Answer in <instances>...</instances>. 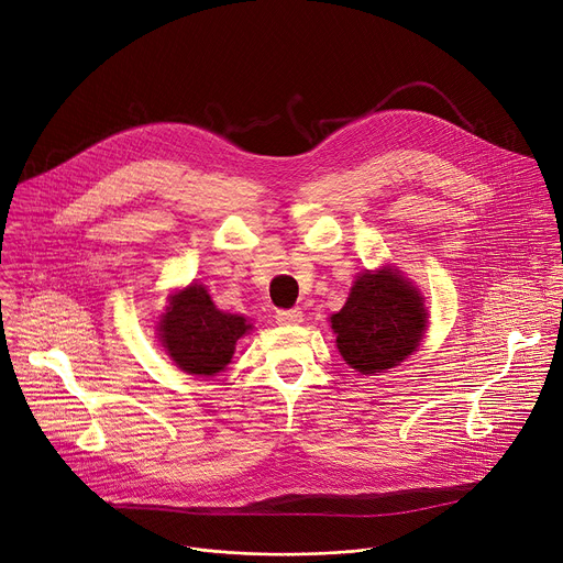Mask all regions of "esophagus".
Instances as JSON below:
<instances>
[{
    "label": "esophagus",
    "mask_w": 563,
    "mask_h": 563,
    "mask_svg": "<svg viewBox=\"0 0 563 563\" xmlns=\"http://www.w3.org/2000/svg\"><path fill=\"white\" fill-rule=\"evenodd\" d=\"M276 320L280 325H298L302 320V311L298 307H291V309H278L276 311Z\"/></svg>",
    "instance_id": "obj_1"
}]
</instances>
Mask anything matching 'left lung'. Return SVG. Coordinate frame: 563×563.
I'll return each instance as SVG.
<instances>
[{
    "label": "left lung",
    "instance_id": "obj_1",
    "mask_svg": "<svg viewBox=\"0 0 563 563\" xmlns=\"http://www.w3.org/2000/svg\"><path fill=\"white\" fill-rule=\"evenodd\" d=\"M428 311L396 269L361 274L345 307L332 316L336 347L361 374L385 372L421 343Z\"/></svg>",
    "mask_w": 563,
    "mask_h": 563
}]
</instances>
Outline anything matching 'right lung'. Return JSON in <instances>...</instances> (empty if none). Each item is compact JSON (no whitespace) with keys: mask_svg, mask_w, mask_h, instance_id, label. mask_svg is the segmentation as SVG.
<instances>
[{"mask_svg":"<svg viewBox=\"0 0 563 563\" xmlns=\"http://www.w3.org/2000/svg\"><path fill=\"white\" fill-rule=\"evenodd\" d=\"M247 330L252 325L243 316L216 309L207 289L191 285L172 296L167 313L159 320V341L187 374L213 376L227 367L235 341Z\"/></svg>","mask_w":563,"mask_h":563,"instance_id":"1","label":"right lung"}]
</instances>
